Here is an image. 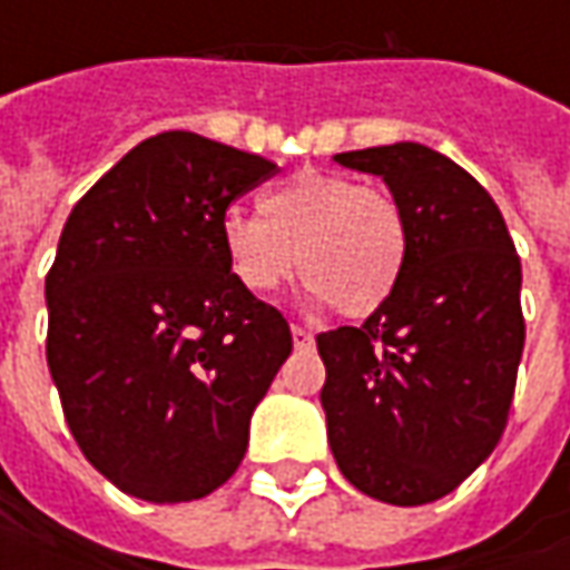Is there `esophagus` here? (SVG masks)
Listing matches in <instances>:
<instances>
[{"label":"esophagus","mask_w":570,"mask_h":570,"mask_svg":"<svg viewBox=\"0 0 570 570\" xmlns=\"http://www.w3.org/2000/svg\"><path fill=\"white\" fill-rule=\"evenodd\" d=\"M292 340H295V348H311L314 345V333H307L304 326H292Z\"/></svg>","instance_id":"obj_1"}]
</instances>
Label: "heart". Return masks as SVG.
<instances>
[{"label": "heart", "instance_id": "heart-1", "mask_svg": "<svg viewBox=\"0 0 570 570\" xmlns=\"http://www.w3.org/2000/svg\"><path fill=\"white\" fill-rule=\"evenodd\" d=\"M259 208L263 218L230 208L222 222V250L244 292L273 295L297 269L311 297L345 317H367L393 297L409 222L390 189L336 170H301L269 189Z\"/></svg>", "mask_w": 570, "mask_h": 570}]
</instances>
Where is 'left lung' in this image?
<instances>
[{
  "label": "left lung",
  "instance_id": "obj_1",
  "mask_svg": "<svg viewBox=\"0 0 570 570\" xmlns=\"http://www.w3.org/2000/svg\"><path fill=\"white\" fill-rule=\"evenodd\" d=\"M377 174L409 222L393 297L320 333V403L342 475L386 504L453 492L501 441L523 355L520 256L485 187L419 142L336 155Z\"/></svg>",
  "mask_w": 570,
  "mask_h": 570
}]
</instances>
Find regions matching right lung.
<instances>
[{
  "mask_svg": "<svg viewBox=\"0 0 570 570\" xmlns=\"http://www.w3.org/2000/svg\"><path fill=\"white\" fill-rule=\"evenodd\" d=\"M275 170L174 129L110 167L62 228L47 273V364L76 444L120 492L196 501L247 453L292 330L234 282L222 222Z\"/></svg>",
  "mask_w": 570,
  "mask_h": 570,
  "instance_id": "right-lung-1",
  "label": "right lung"
}]
</instances>
